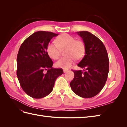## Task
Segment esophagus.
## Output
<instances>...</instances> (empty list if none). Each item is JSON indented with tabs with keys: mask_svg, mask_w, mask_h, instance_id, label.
<instances>
[{
	"mask_svg": "<svg viewBox=\"0 0 127 127\" xmlns=\"http://www.w3.org/2000/svg\"><path fill=\"white\" fill-rule=\"evenodd\" d=\"M68 71V70H67V69H64V73L67 72Z\"/></svg>",
	"mask_w": 127,
	"mask_h": 127,
	"instance_id": "1",
	"label": "esophagus"
}]
</instances>
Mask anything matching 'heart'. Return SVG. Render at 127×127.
I'll return each instance as SVG.
<instances>
[{
  "instance_id": "obj_1",
  "label": "heart",
  "mask_w": 127,
  "mask_h": 127,
  "mask_svg": "<svg viewBox=\"0 0 127 127\" xmlns=\"http://www.w3.org/2000/svg\"><path fill=\"white\" fill-rule=\"evenodd\" d=\"M57 44L54 42L49 43L47 48L48 56L51 59L57 60L60 55V50L64 51L66 57L61 58L56 62L58 68L68 69L71 66L75 59H82L85 53V45L83 42L76 40L72 36L68 34H61L56 39Z\"/></svg>"
}]
</instances>
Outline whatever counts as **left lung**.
I'll list each match as a JSON object with an SVG mask.
<instances>
[{
	"label": "left lung",
	"mask_w": 127,
	"mask_h": 127,
	"mask_svg": "<svg viewBox=\"0 0 127 127\" xmlns=\"http://www.w3.org/2000/svg\"><path fill=\"white\" fill-rule=\"evenodd\" d=\"M85 45V56L77 64L84 70H72L74 78L70 83L72 91L84 98L98 94L104 86L109 70L106 48L97 37L87 31L77 32Z\"/></svg>",
	"instance_id": "1"
}]
</instances>
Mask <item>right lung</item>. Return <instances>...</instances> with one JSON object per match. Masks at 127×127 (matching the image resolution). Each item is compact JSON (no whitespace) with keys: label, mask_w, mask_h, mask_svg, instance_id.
Listing matches in <instances>:
<instances>
[{"label":"right lung","mask_w":127,"mask_h":127,"mask_svg":"<svg viewBox=\"0 0 127 127\" xmlns=\"http://www.w3.org/2000/svg\"><path fill=\"white\" fill-rule=\"evenodd\" d=\"M58 34L37 31L23 42L17 57V76L21 87L30 96L41 98L53 90L62 69L53 68L47 48L49 42ZM47 70V72L44 71Z\"/></svg>","instance_id":"add662e5"}]
</instances>
